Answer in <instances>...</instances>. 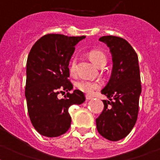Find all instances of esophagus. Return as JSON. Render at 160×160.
I'll use <instances>...</instances> for the list:
<instances>
[{
    "label": "esophagus",
    "mask_w": 160,
    "mask_h": 160,
    "mask_svg": "<svg viewBox=\"0 0 160 160\" xmlns=\"http://www.w3.org/2000/svg\"><path fill=\"white\" fill-rule=\"evenodd\" d=\"M85 98H86V100H92L93 99V96L90 95H85Z\"/></svg>",
    "instance_id": "obj_1"
}]
</instances>
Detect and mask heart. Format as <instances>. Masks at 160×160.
Returning a JSON list of instances; mask_svg holds the SVG:
<instances>
[{"mask_svg": "<svg viewBox=\"0 0 160 160\" xmlns=\"http://www.w3.org/2000/svg\"><path fill=\"white\" fill-rule=\"evenodd\" d=\"M89 57L91 60L95 65L98 67L102 64L106 63V56L102 51L97 49H92L89 51L88 53ZM76 63H77V59L75 56L72 57L70 60V65H69V71L71 75H74L75 72V68H76ZM100 83L98 81H90V80H80L76 83V88L78 90L82 91L86 94H91L94 90H97L100 87Z\"/></svg>", "mask_w": 160, "mask_h": 160, "instance_id": "heart-1", "label": "heart"}]
</instances>
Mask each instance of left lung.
Masks as SVG:
<instances>
[{
	"mask_svg": "<svg viewBox=\"0 0 160 160\" xmlns=\"http://www.w3.org/2000/svg\"><path fill=\"white\" fill-rule=\"evenodd\" d=\"M110 50L113 70L110 80L101 91L109 100H103L104 109L96 119L98 132L110 141L129 134L139 113L141 81L138 55L130 44L114 36L100 37Z\"/></svg>",
	"mask_w": 160,
	"mask_h": 160,
	"instance_id": "1",
	"label": "left lung"
}]
</instances>
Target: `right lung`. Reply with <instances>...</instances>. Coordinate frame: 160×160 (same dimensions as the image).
<instances>
[{
	"mask_svg": "<svg viewBox=\"0 0 160 160\" xmlns=\"http://www.w3.org/2000/svg\"><path fill=\"white\" fill-rule=\"evenodd\" d=\"M85 36L47 34L32 46L26 62L27 109L34 128L41 135L57 137L70 129L69 108L85 100L84 93L75 90L69 80V63L75 46ZM67 92L64 99L59 93Z\"/></svg>",
	"mask_w": 160,
	"mask_h": 160,
	"instance_id": "add662e5",
	"label": "right lung"
}]
</instances>
